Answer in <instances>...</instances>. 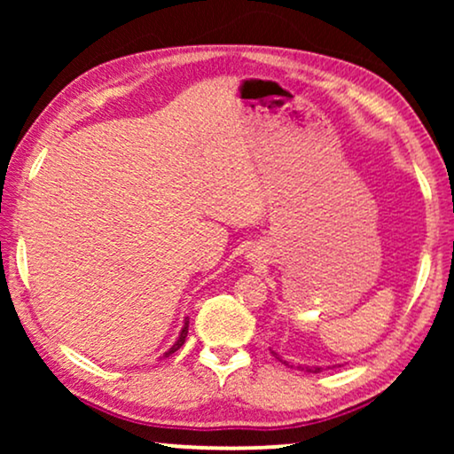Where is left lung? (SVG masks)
<instances>
[{
  "mask_svg": "<svg viewBox=\"0 0 454 454\" xmlns=\"http://www.w3.org/2000/svg\"><path fill=\"white\" fill-rule=\"evenodd\" d=\"M272 356H275L277 359H281V357L277 356L275 351H272ZM281 362H283L285 365H289L287 362H285V359H281ZM297 368H300V370H306V372H312V374H318V372H322V368H318V365H297Z\"/></svg>",
  "mask_w": 454,
  "mask_h": 454,
  "instance_id": "1",
  "label": "left lung"
}]
</instances>
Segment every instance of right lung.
<instances>
[{"mask_svg": "<svg viewBox=\"0 0 454 454\" xmlns=\"http://www.w3.org/2000/svg\"><path fill=\"white\" fill-rule=\"evenodd\" d=\"M188 325H190V320H188V318H185V322H184V328H182V333H179V337H177V340H176V343H173V345H171V349L165 353V357H169V356H171V353H176V351L179 349V347H182V345L185 343V337H188Z\"/></svg>", "mask_w": 454, "mask_h": 454, "instance_id": "1", "label": "right lung"}]
</instances>
